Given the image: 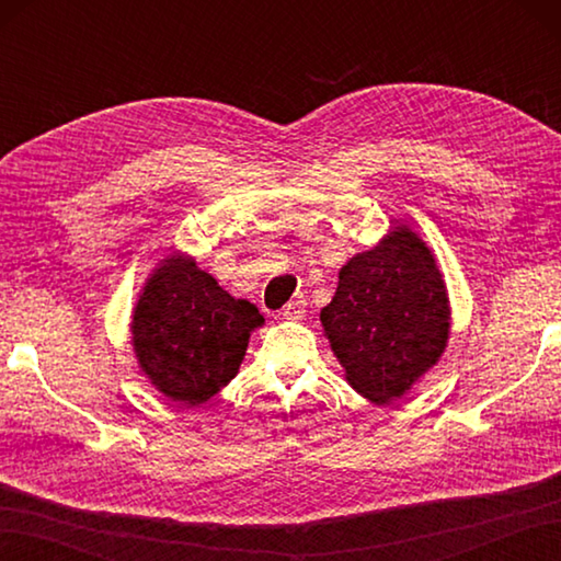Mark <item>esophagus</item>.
Returning a JSON list of instances; mask_svg holds the SVG:
<instances>
[{
    "label": "esophagus",
    "mask_w": 561,
    "mask_h": 561,
    "mask_svg": "<svg viewBox=\"0 0 561 561\" xmlns=\"http://www.w3.org/2000/svg\"><path fill=\"white\" fill-rule=\"evenodd\" d=\"M306 313V301L304 299H291L287 306L282 308V316L287 320H301Z\"/></svg>",
    "instance_id": "obj_1"
}]
</instances>
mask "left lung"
Masks as SVG:
<instances>
[{
	"label": "left lung",
	"mask_w": 561,
	"mask_h": 561,
	"mask_svg": "<svg viewBox=\"0 0 561 561\" xmlns=\"http://www.w3.org/2000/svg\"><path fill=\"white\" fill-rule=\"evenodd\" d=\"M320 323L356 392L378 404L404 396L448 342V294L432 250L392 229L340 270Z\"/></svg>",
	"instance_id": "1"
}]
</instances>
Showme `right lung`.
<instances>
[{"instance_id":"obj_1","label":"right lung","mask_w":561,"mask_h":561,"mask_svg":"<svg viewBox=\"0 0 561 561\" xmlns=\"http://www.w3.org/2000/svg\"><path fill=\"white\" fill-rule=\"evenodd\" d=\"M265 323L257 308L233 299L187 255L153 270L133 316L141 371L175 402H207L238 374L250 332Z\"/></svg>"}]
</instances>
